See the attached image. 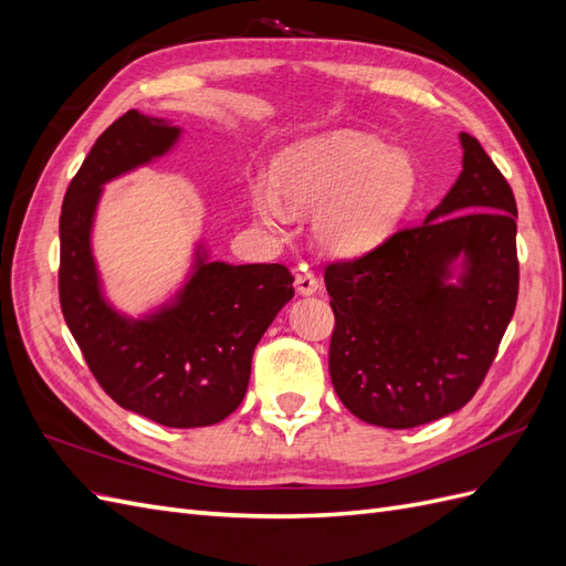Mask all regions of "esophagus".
<instances>
[{
	"label": "esophagus",
	"mask_w": 566,
	"mask_h": 566,
	"mask_svg": "<svg viewBox=\"0 0 566 566\" xmlns=\"http://www.w3.org/2000/svg\"><path fill=\"white\" fill-rule=\"evenodd\" d=\"M295 285H297L300 295H314L318 290V279L314 276V273H297Z\"/></svg>",
	"instance_id": "34e87169"
}]
</instances>
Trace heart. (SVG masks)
<instances>
[{
  "label": "heart",
  "instance_id": "b5f03b06",
  "mask_svg": "<svg viewBox=\"0 0 566 566\" xmlns=\"http://www.w3.org/2000/svg\"><path fill=\"white\" fill-rule=\"evenodd\" d=\"M273 186L250 184L256 221L279 229L290 212L318 210L314 233L337 254L361 252L397 227L418 193V169L403 150L339 129L285 148L271 167Z\"/></svg>",
  "mask_w": 566,
  "mask_h": 566
}]
</instances>
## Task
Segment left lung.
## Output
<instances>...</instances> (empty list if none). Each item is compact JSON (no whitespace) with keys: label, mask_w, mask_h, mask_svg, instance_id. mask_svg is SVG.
I'll return each mask as SVG.
<instances>
[{"label":"left lung","mask_w":566,"mask_h":566,"mask_svg":"<svg viewBox=\"0 0 566 566\" xmlns=\"http://www.w3.org/2000/svg\"><path fill=\"white\" fill-rule=\"evenodd\" d=\"M460 144L462 172L422 224L325 266L333 387L356 418L389 430L465 406L517 306L515 196L474 136ZM460 253L467 271L451 286Z\"/></svg>","instance_id":"left-lung-1"}]
</instances>
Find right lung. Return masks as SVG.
Returning <instances> with one entry per match:
<instances>
[{
  "instance_id": "add662e5",
  "label": "right lung",
  "mask_w": 566,
  "mask_h": 566,
  "mask_svg": "<svg viewBox=\"0 0 566 566\" xmlns=\"http://www.w3.org/2000/svg\"><path fill=\"white\" fill-rule=\"evenodd\" d=\"M179 127L127 111L98 136L67 186L61 210V312L108 397L165 427H208L241 406L252 352L293 300L283 264L208 262L198 252L177 304L144 321L119 316L101 297L90 233L101 186L163 156Z\"/></svg>"
}]
</instances>
